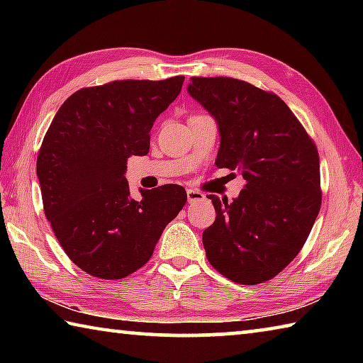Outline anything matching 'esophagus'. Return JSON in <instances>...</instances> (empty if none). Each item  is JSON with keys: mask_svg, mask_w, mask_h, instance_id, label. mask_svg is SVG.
<instances>
[{"mask_svg": "<svg viewBox=\"0 0 363 363\" xmlns=\"http://www.w3.org/2000/svg\"><path fill=\"white\" fill-rule=\"evenodd\" d=\"M205 195L199 192V190H192V189H187V201L189 203H195V201H200L203 200Z\"/></svg>", "mask_w": 363, "mask_h": 363, "instance_id": "obj_1", "label": "esophagus"}]
</instances>
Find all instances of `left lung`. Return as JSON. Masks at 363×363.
<instances>
[{
  "label": "left lung",
  "mask_w": 363,
  "mask_h": 363,
  "mask_svg": "<svg viewBox=\"0 0 363 363\" xmlns=\"http://www.w3.org/2000/svg\"><path fill=\"white\" fill-rule=\"evenodd\" d=\"M187 93L218 125L216 167L247 181L230 203L208 195L216 219L203 232L206 257L232 281L262 284L296 257L320 210L315 144L279 96L242 79L194 77Z\"/></svg>",
  "instance_id": "1"
}]
</instances>
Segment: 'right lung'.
Returning <instances> with one entry per match:
<instances>
[{"mask_svg":"<svg viewBox=\"0 0 363 363\" xmlns=\"http://www.w3.org/2000/svg\"><path fill=\"white\" fill-rule=\"evenodd\" d=\"M184 77L121 79L77 91L49 126L36 160L45 214L79 269L116 280L150 259L160 235L187 201L177 184L134 200L125 177L131 155L150 149L158 115L181 93Z\"/></svg>","mask_w":363,"mask_h":363,"instance_id":"obj_1","label":"right lung"}]
</instances>
